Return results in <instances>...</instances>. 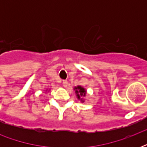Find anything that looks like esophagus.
<instances>
[{
	"label": "esophagus",
	"mask_w": 147,
	"mask_h": 147,
	"mask_svg": "<svg viewBox=\"0 0 147 147\" xmlns=\"http://www.w3.org/2000/svg\"><path fill=\"white\" fill-rule=\"evenodd\" d=\"M62 85H63L64 87H67V86H68V82H67V81H63V82H62Z\"/></svg>",
	"instance_id": "obj_1"
}]
</instances>
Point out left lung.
Listing matches in <instances>:
<instances>
[{
    "label": "left lung",
    "instance_id": "1",
    "mask_svg": "<svg viewBox=\"0 0 147 147\" xmlns=\"http://www.w3.org/2000/svg\"><path fill=\"white\" fill-rule=\"evenodd\" d=\"M73 89L75 91L77 99L78 100H80L82 103L85 102V98L86 97V94H87V91H86L85 88L81 86V85H78V86L74 87Z\"/></svg>",
    "mask_w": 147,
    "mask_h": 147
}]
</instances>
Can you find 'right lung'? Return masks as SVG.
Instances as JSON below:
<instances>
[{
  "instance_id": "obj_1",
  "label": "right lung",
  "mask_w": 147,
  "mask_h": 147,
  "mask_svg": "<svg viewBox=\"0 0 147 147\" xmlns=\"http://www.w3.org/2000/svg\"><path fill=\"white\" fill-rule=\"evenodd\" d=\"M49 90H50V89H48V88H47V90H46V92H49Z\"/></svg>"
}]
</instances>
